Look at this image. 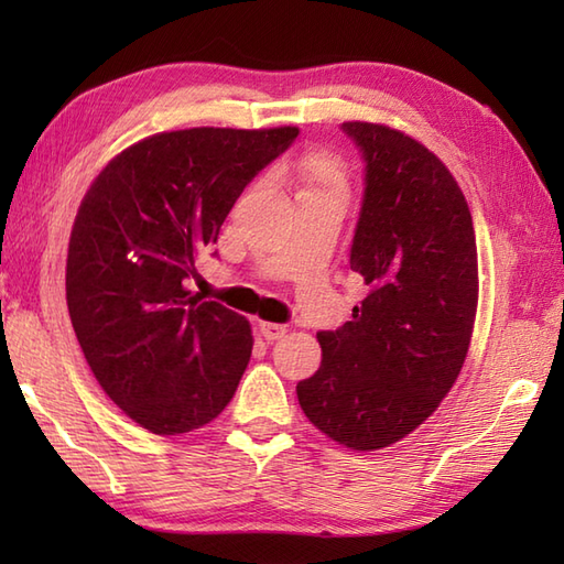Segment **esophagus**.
I'll return each mask as SVG.
<instances>
[{"mask_svg":"<svg viewBox=\"0 0 564 564\" xmlns=\"http://www.w3.org/2000/svg\"><path fill=\"white\" fill-rule=\"evenodd\" d=\"M259 332L267 341H279L285 337V325H275V322H259Z\"/></svg>","mask_w":564,"mask_h":564,"instance_id":"esophagus-1","label":"esophagus"}]
</instances>
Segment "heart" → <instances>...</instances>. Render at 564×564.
I'll use <instances>...</instances> for the list:
<instances>
[{"mask_svg": "<svg viewBox=\"0 0 564 564\" xmlns=\"http://www.w3.org/2000/svg\"><path fill=\"white\" fill-rule=\"evenodd\" d=\"M313 172H315L319 178H325V182H329V184H337V182H339L337 164L329 162L327 158H315V160H313Z\"/></svg>", "mask_w": 564, "mask_h": 564, "instance_id": "b5f03b06", "label": "heart"}]
</instances>
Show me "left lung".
Here are the masks:
<instances>
[{"label": "left lung", "mask_w": 564, "mask_h": 564, "mask_svg": "<svg viewBox=\"0 0 564 564\" xmlns=\"http://www.w3.org/2000/svg\"><path fill=\"white\" fill-rule=\"evenodd\" d=\"M364 158L351 271L368 285L351 319L317 332L322 364L297 402L322 434L378 451L436 412L458 378L477 310V245L453 174L414 138L341 123Z\"/></svg>", "instance_id": "8db88e82"}]
</instances>
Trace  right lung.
Returning <instances> with one entry per match:
<instances>
[{"instance_id":"obj_1","label":"right lung","mask_w":564,"mask_h":564,"mask_svg":"<svg viewBox=\"0 0 564 564\" xmlns=\"http://www.w3.org/2000/svg\"><path fill=\"white\" fill-rule=\"evenodd\" d=\"M297 128H188L135 142L82 198L67 310L104 392L152 434L213 422L251 356L249 322L186 291L245 186Z\"/></svg>"}]
</instances>
